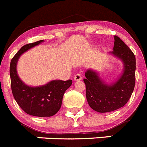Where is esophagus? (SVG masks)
Here are the masks:
<instances>
[{
  "instance_id": "34e87169",
  "label": "esophagus",
  "mask_w": 147,
  "mask_h": 147,
  "mask_svg": "<svg viewBox=\"0 0 147 147\" xmlns=\"http://www.w3.org/2000/svg\"><path fill=\"white\" fill-rule=\"evenodd\" d=\"M82 79V75L80 73H78L74 77V80H80Z\"/></svg>"
}]
</instances>
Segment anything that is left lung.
I'll return each mask as SVG.
<instances>
[{"instance_id":"left-lung-1","label":"left lung","mask_w":147,"mask_h":147,"mask_svg":"<svg viewBox=\"0 0 147 147\" xmlns=\"http://www.w3.org/2000/svg\"><path fill=\"white\" fill-rule=\"evenodd\" d=\"M112 54L121 59L124 72L111 86L103 83L98 75L92 70L85 73L86 95L88 105L100 113L113 111L121 108L129 100L136 83V57L133 51L117 36H114Z\"/></svg>"}]
</instances>
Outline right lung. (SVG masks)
<instances>
[{"label":"right lung","mask_w":147,"mask_h":147,"mask_svg":"<svg viewBox=\"0 0 147 147\" xmlns=\"http://www.w3.org/2000/svg\"><path fill=\"white\" fill-rule=\"evenodd\" d=\"M42 42L43 40L22 46L11 59L9 72L11 92L19 106L28 114L45 117L53 116L59 111L64 92L72 85V80H52L42 86L31 87L20 79L16 67L18 59L21 54Z\"/></svg>","instance_id":"1"}]
</instances>
